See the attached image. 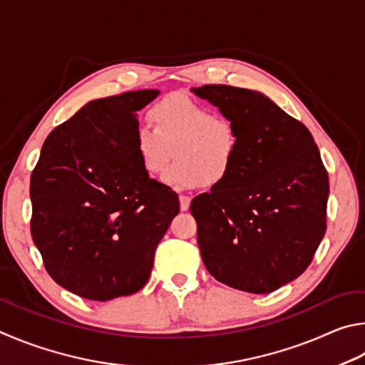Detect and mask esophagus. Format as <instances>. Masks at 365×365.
<instances>
[{
	"label": "esophagus",
	"instance_id": "obj_1",
	"mask_svg": "<svg viewBox=\"0 0 365 365\" xmlns=\"http://www.w3.org/2000/svg\"><path fill=\"white\" fill-rule=\"evenodd\" d=\"M179 207H181L182 212H186L190 207V197L187 195H179Z\"/></svg>",
	"mask_w": 365,
	"mask_h": 365
}]
</instances>
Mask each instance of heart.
Here are the masks:
<instances>
[{"instance_id": "b5f03b06", "label": "heart", "mask_w": 365, "mask_h": 365, "mask_svg": "<svg viewBox=\"0 0 365 365\" xmlns=\"http://www.w3.org/2000/svg\"><path fill=\"white\" fill-rule=\"evenodd\" d=\"M150 126L136 131V152L149 175H162L175 150L176 162L165 175L166 186L178 190L216 187L234 170L240 136L231 120L186 94H173L150 108Z\"/></svg>"}]
</instances>
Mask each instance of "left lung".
Returning a JSON list of instances; mask_svg holds the SVG:
<instances>
[{
    "label": "left lung",
    "mask_w": 365,
    "mask_h": 365,
    "mask_svg": "<svg viewBox=\"0 0 365 365\" xmlns=\"http://www.w3.org/2000/svg\"><path fill=\"white\" fill-rule=\"evenodd\" d=\"M192 91L240 136L231 175L190 203L202 259L221 284L271 293L302 276L321 244L327 170L308 128L266 96L227 85Z\"/></svg>",
    "instance_id": "1"
}]
</instances>
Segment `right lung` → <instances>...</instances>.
Returning a JSON list of instances; mask_svg holds the SVG:
<instances>
[{"mask_svg": "<svg viewBox=\"0 0 365 365\" xmlns=\"http://www.w3.org/2000/svg\"><path fill=\"white\" fill-rule=\"evenodd\" d=\"M139 89L96 99L56 126L31 171V239L54 282L107 302L139 292L158 242L179 213L178 194L149 178L136 152Z\"/></svg>", "mask_w": 365, "mask_h": 365, "instance_id": "obj_1", "label": "right lung"}]
</instances>
